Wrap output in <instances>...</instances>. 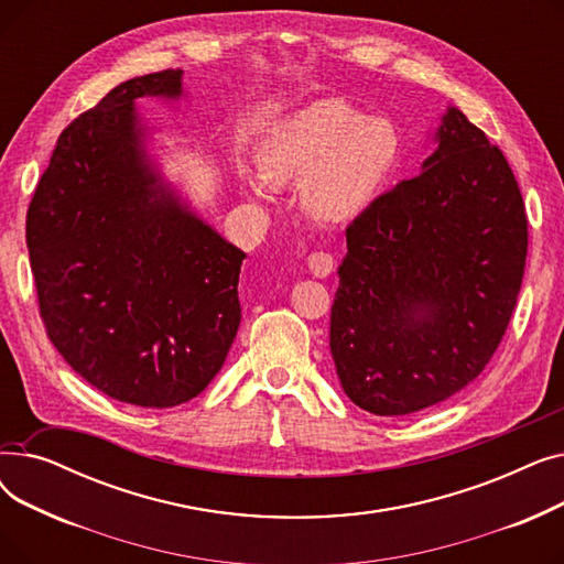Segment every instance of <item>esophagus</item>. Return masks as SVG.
I'll list each match as a JSON object with an SVG mask.
<instances>
[{"label":"esophagus","instance_id":"34e87169","mask_svg":"<svg viewBox=\"0 0 564 564\" xmlns=\"http://www.w3.org/2000/svg\"><path fill=\"white\" fill-rule=\"evenodd\" d=\"M334 264H336V260L329 251H313L308 256V270L313 276H319V279L329 276L334 272Z\"/></svg>","mask_w":564,"mask_h":564}]
</instances>
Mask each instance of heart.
<instances>
[{
  "instance_id": "1",
  "label": "heart",
  "mask_w": 564,
  "mask_h": 564,
  "mask_svg": "<svg viewBox=\"0 0 564 564\" xmlns=\"http://www.w3.org/2000/svg\"><path fill=\"white\" fill-rule=\"evenodd\" d=\"M402 160V134L389 118L368 116L347 100H322L279 123L260 145L249 189L302 185L315 219L349 221L387 189Z\"/></svg>"
}]
</instances>
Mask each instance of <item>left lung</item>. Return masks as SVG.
Returning a JSON list of instances; mask_svg holds the SVG:
<instances>
[{
  "mask_svg": "<svg viewBox=\"0 0 564 564\" xmlns=\"http://www.w3.org/2000/svg\"><path fill=\"white\" fill-rule=\"evenodd\" d=\"M423 173L347 226L329 345L343 391L377 416L448 400L491 361L510 324L528 217L498 145L448 109Z\"/></svg>",
  "mask_w": 564,
  "mask_h": 564,
  "instance_id": "8db88e82",
  "label": "left lung"
}]
</instances>
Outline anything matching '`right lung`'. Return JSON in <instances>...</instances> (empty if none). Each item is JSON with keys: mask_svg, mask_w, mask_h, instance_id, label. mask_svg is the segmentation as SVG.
Returning a JSON list of instances; mask_svg holds the SVG:
<instances>
[{"mask_svg": "<svg viewBox=\"0 0 564 564\" xmlns=\"http://www.w3.org/2000/svg\"><path fill=\"white\" fill-rule=\"evenodd\" d=\"M183 70L128 79L58 134L26 210L47 338L100 393L166 409L221 370L247 258L158 185L134 100L181 96Z\"/></svg>", "mask_w": 564, "mask_h": 564, "instance_id": "obj_1", "label": "right lung"}]
</instances>
